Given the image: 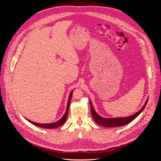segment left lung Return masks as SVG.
Returning <instances> with one entry per match:
<instances>
[{
  "label": "left lung",
  "mask_w": 161,
  "mask_h": 161,
  "mask_svg": "<svg viewBox=\"0 0 161 161\" xmlns=\"http://www.w3.org/2000/svg\"><path fill=\"white\" fill-rule=\"evenodd\" d=\"M148 99H147V100L146 101L143 108L140 111H138L137 113L134 114L133 115L127 117L112 118V119L111 118V119H106V118H103V117H101L100 115H99V114L96 112V111L93 107L92 103V102L90 101L92 115L94 120L96 121V122L97 124H98L103 127H119V126L125 125L129 124L130 122H132L133 120H134L143 111V109H145V108L148 103Z\"/></svg>",
  "instance_id": "obj_1"
}]
</instances>
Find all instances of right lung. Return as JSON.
Listing matches in <instances>:
<instances>
[{
    "label": "right lung",
    "mask_w": 161,
    "mask_h": 161,
    "mask_svg": "<svg viewBox=\"0 0 161 161\" xmlns=\"http://www.w3.org/2000/svg\"><path fill=\"white\" fill-rule=\"evenodd\" d=\"M73 90L71 92L70 95H69V99H68V102H67V108H66V111H65V114H64V116L62 117V118L54 122V123H51V124H38V123H36V122H32L29 120H27L29 122H30L31 124L36 125V126H38L39 127H42V128H46V129H54V128H57V127H58L60 126H61L62 125H63L67 118V114H68V111H69V104H70V103H71V98H72V95H73Z\"/></svg>",
    "instance_id": "right-lung-1"
}]
</instances>
